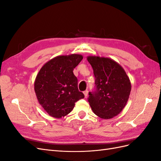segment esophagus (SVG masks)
Returning <instances> with one entry per match:
<instances>
[{"mask_svg": "<svg viewBox=\"0 0 161 161\" xmlns=\"http://www.w3.org/2000/svg\"><path fill=\"white\" fill-rule=\"evenodd\" d=\"M83 93H84V95H85V97H87V95H88L89 91H87V90H86V91H85L83 92Z\"/></svg>", "mask_w": 161, "mask_h": 161, "instance_id": "34e87169", "label": "esophagus"}]
</instances>
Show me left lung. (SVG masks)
I'll list each match as a JSON object with an SVG mask.
<instances>
[{
    "label": "left lung",
    "instance_id": "1",
    "mask_svg": "<svg viewBox=\"0 0 161 161\" xmlns=\"http://www.w3.org/2000/svg\"><path fill=\"white\" fill-rule=\"evenodd\" d=\"M95 77V91L89 92L88 101L94 114L108 119L118 115L127 103L131 82L124 69L109 58L89 56Z\"/></svg>",
    "mask_w": 161,
    "mask_h": 161
}]
</instances>
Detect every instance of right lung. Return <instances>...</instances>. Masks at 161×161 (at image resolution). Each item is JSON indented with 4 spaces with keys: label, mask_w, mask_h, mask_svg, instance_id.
<instances>
[{
    "label": "right lung",
    "mask_w": 161,
    "mask_h": 161,
    "mask_svg": "<svg viewBox=\"0 0 161 161\" xmlns=\"http://www.w3.org/2000/svg\"><path fill=\"white\" fill-rule=\"evenodd\" d=\"M82 58L76 53L56 56L47 62L36 76L34 90L37 99L53 118L66 116L76 102L85 97L78 89L77 78L73 73Z\"/></svg>",
    "instance_id": "right-lung-1"
}]
</instances>
